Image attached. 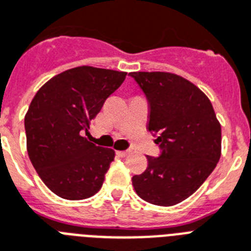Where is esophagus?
<instances>
[{
  "instance_id": "esophagus-1",
  "label": "esophagus",
  "mask_w": 251,
  "mask_h": 251,
  "mask_svg": "<svg viewBox=\"0 0 251 251\" xmlns=\"http://www.w3.org/2000/svg\"><path fill=\"white\" fill-rule=\"evenodd\" d=\"M116 154H117L119 157H126V156L129 154V152H127V151H117Z\"/></svg>"
}]
</instances>
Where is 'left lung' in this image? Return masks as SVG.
<instances>
[{
	"instance_id": "left-lung-1",
	"label": "left lung",
	"mask_w": 251,
	"mask_h": 251,
	"mask_svg": "<svg viewBox=\"0 0 251 251\" xmlns=\"http://www.w3.org/2000/svg\"><path fill=\"white\" fill-rule=\"evenodd\" d=\"M150 104L148 130L157 136L160 157L132 176L136 195L173 206L196 192L222 152V129L209 98L196 85L169 72H131Z\"/></svg>"
}]
</instances>
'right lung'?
Segmentation results:
<instances>
[{
	"label": "right lung",
	"instance_id": "1",
	"mask_svg": "<svg viewBox=\"0 0 251 251\" xmlns=\"http://www.w3.org/2000/svg\"><path fill=\"white\" fill-rule=\"evenodd\" d=\"M126 72L82 66L50 78L24 117L26 151L38 176L56 196L83 200L101 188L115 151L85 138Z\"/></svg>",
	"mask_w": 251,
	"mask_h": 251
}]
</instances>
